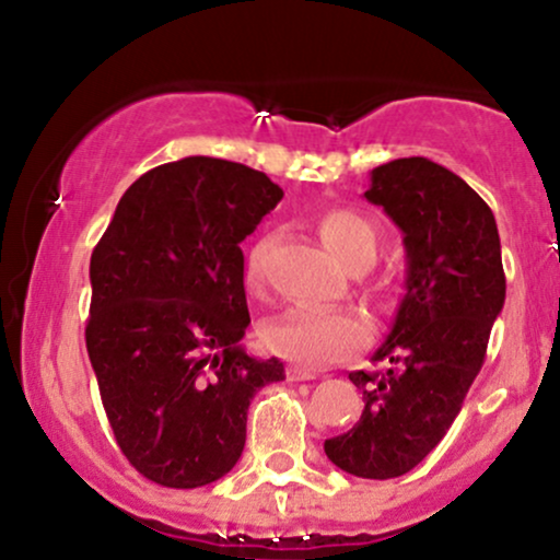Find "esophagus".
I'll return each mask as SVG.
<instances>
[{
    "label": "esophagus",
    "mask_w": 560,
    "mask_h": 560,
    "mask_svg": "<svg viewBox=\"0 0 560 560\" xmlns=\"http://www.w3.org/2000/svg\"><path fill=\"white\" fill-rule=\"evenodd\" d=\"M287 376H289V382H311V378L318 376V371L305 369V365H300V363H292L287 369Z\"/></svg>",
    "instance_id": "esophagus-1"
}]
</instances>
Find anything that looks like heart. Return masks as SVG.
<instances>
[{
	"label": "heart",
	"instance_id": "b5f03b06",
	"mask_svg": "<svg viewBox=\"0 0 560 560\" xmlns=\"http://www.w3.org/2000/svg\"><path fill=\"white\" fill-rule=\"evenodd\" d=\"M316 231L326 249L347 268H369L376 260L378 244H382L378 231L369 218L355 210H324L316 218ZM262 247H266L262 242L255 244L244 260L247 289H258L262 284ZM260 337L276 355H284L300 365H326L345 361L352 352L361 350L371 339V324L361 313L352 311L318 313L292 307V311L266 320Z\"/></svg>",
	"mask_w": 560,
	"mask_h": 560
}]
</instances>
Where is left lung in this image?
Here are the masks:
<instances>
[{"mask_svg":"<svg viewBox=\"0 0 560 560\" xmlns=\"http://www.w3.org/2000/svg\"><path fill=\"white\" fill-rule=\"evenodd\" d=\"M369 202L384 208L405 244V294L376 361L352 371L361 421L324 442L334 466L361 479L408 474L440 445L481 371L505 302L498 223L490 205L453 171L400 158L371 171Z\"/></svg>","mask_w":560,"mask_h":560,"instance_id":"1","label":"left lung"}]
</instances>
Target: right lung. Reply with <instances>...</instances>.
Listing matches in <instances>:
<instances>
[{"mask_svg":"<svg viewBox=\"0 0 560 560\" xmlns=\"http://www.w3.org/2000/svg\"><path fill=\"white\" fill-rule=\"evenodd\" d=\"M284 191L218 158L147 171L92 253L89 361L115 442L173 490L221 479L247 440L249 400L284 378L240 345L249 326L240 244Z\"/></svg>","mask_w":560,"mask_h":560,"instance_id":"right-lung-1","label":"right lung"}]
</instances>
